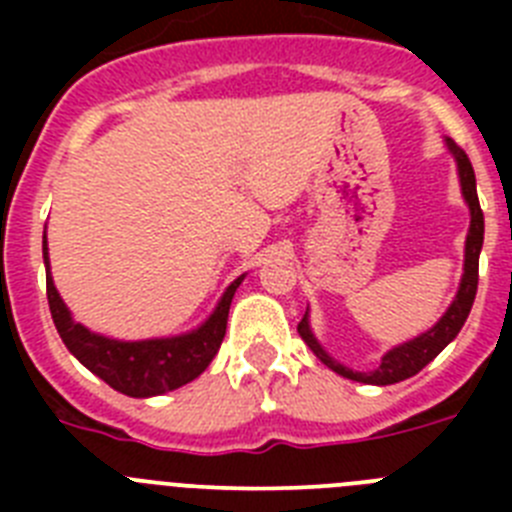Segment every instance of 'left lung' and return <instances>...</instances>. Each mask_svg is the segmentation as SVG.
Here are the masks:
<instances>
[{
  "mask_svg": "<svg viewBox=\"0 0 512 512\" xmlns=\"http://www.w3.org/2000/svg\"><path fill=\"white\" fill-rule=\"evenodd\" d=\"M446 148L451 151L456 161V171H459V184H461V197L469 207V233L467 243H464V274H461L459 289H456L454 302L449 305V310L443 312L441 320H438L433 328H428L425 333H420L413 341H405L400 346L390 348L387 354L382 356L377 369L372 372H354L348 366L338 364L333 356L325 351L318 343V338L312 336L310 328V312H305V318L297 325V333L302 336V341L310 346V351L323 361L328 369H333L336 374L346 379H354L361 384H395L402 379H410L413 374H418L425 364H431L443 348L449 346L456 336H459L461 325L467 323L469 310L474 305V295H477V282H479V251H482V241H485V215H482V207L477 200V179H474V169L469 164L467 153L456 146L454 140L446 138Z\"/></svg>",
  "mask_w": 512,
  "mask_h": 512,
  "instance_id": "8db88e82",
  "label": "left lung"
}]
</instances>
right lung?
I'll return each instance as SVG.
<instances>
[{"mask_svg":"<svg viewBox=\"0 0 512 512\" xmlns=\"http://www.w3.org/2000/svg\"><path fill=\"white\" fill-rule=\"evenodd\" d=\"M43 261H45V289L51 305L53 323L58 336L66 343L71 354L87 366L89 372L110 384L112 390L128 397H156L164 392L179 390L187 382L200 377L217 348L225 338L228 312L235 289L241 287L246 274L230 282L210 318L189 333L169 338H146V341H117V338L94 333L87 325L76 323L66 302L58 295L51 277L48 261V241L43 235Z\"/></svg>","mask_w":512,"mask_h":512,"instance_id":"add662e5","label":"right lung"}]
</instances>
